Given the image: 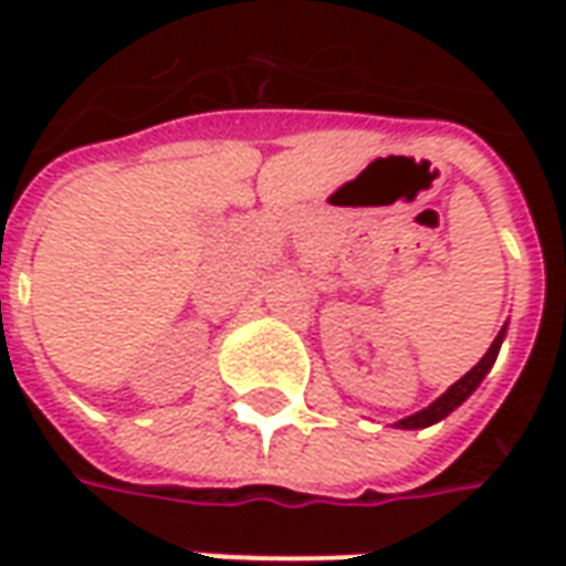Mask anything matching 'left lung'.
I'll list each match as a JSON object with an SVG mask.
<instances>
[{
  "instance_id": "8db88e82",
  "label": "left lung",
  "mask_w": 566,
  "mask_h": 566,
  "mask_svg": "<svg viewBox=\"0 0 566 566\" xmlns=\"http://www.w3.org/2000/svg\"><path fill=\"white\" fill-rule=\"evenodd\" d=\"M503 336H506V327L497 333V339L491 343V348L485 352V357L475 364L463 379H458L454 385H451L449 391L442 394V397H437L433 403L427 406V409H421V412H416V416H409V418H400L397 421V427H403V430H421V427H430V424H437V421H442V418L449 416V412H454L458 406L470 397V394L482 385V379L488 376V369L494 367V360H497V352H500V345H503Z\"/></svg>"
}]
</instances>
